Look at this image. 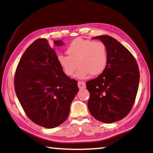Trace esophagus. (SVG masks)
<instances>
[{
    "label": "esophagus",
    "instance_id": "esophagus-1",
    "mask_svg": "<svg viewBox=\"0 0 153 153\" xmlns=\"http://www.w3.org/2000/svg\"><path fill=\"white\" fill-rule=\"evenodd\" d=\"M77 85H78V88L79 89H84L85 88V83L84 82H78L77 83Z\"/></svg>",
    "mask_w": 153,
    "mask_h": 153
}]
</instances>
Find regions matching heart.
I'll return each instance as SVG.
<instances>
[{
	"label": "heart",
	"instance_id": "heart-1",
	"mask_svg": "<svg viewBox=\"0 0 153 153\" xmlns=\"http://www.w3.org/2000/svg\"><path fill=\"white\" fill-rule=\"evenodd\" d=\"M68 56L57 55V60L66 76H72L77 69L76 77L85 79L90 76H98L103 72L108 62L107 47L102 41L76 39L66 49Z\"/></svg>",
	"mask_w": 153,
	"mask_h": 153
}]
</instances>
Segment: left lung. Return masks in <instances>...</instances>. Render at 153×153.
<instances>
[{
    "label": "left lung",
    "mask_w": 153,
    "mask_h": 153,
    "mask_svg": "<svg viewBox=\"0 0 153 153\" xmlns=\"http://www.w3.org/2000/svg\"><path fill=\"white\" fill-rule=\"evenodd\" d=\"M91 39L106 45L108 62L100 76L86 82L88 109L96 120L112 123L126 117L132 109L139 85V69L131 53L114 38L101 35Z\"/></svg>",
    "instance_id": "left-lung-1"
}]
</instances>
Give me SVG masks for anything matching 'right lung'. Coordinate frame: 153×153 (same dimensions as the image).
I'll return each instance as SVG.
<instances>
[{
	"label": "right lung",
	"mask_w": 153,
	"mask_h": 153,
	"mask_svg": "<svg viewBox=\"0 0 153 153\" xmlns=\"http://www.w3.org/2000/svg\"><path fill=\"white\" fill-rule=\"evenodd\" d=\"M62 46V41H54ZM55 49L45 39L27 48L16 69L15 90L25 112L33 123L53 128L68 118L70 105L78 92L77 82L63 73Z\"/></svg>",
	"instance_id": "1"
}]
</instances>
